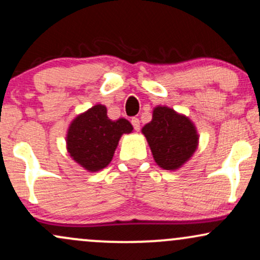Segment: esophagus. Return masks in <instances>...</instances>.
Masks as SVG:
<instances>
[{
  "mask_svg": "<svg viewBox=\"0 0 260 260\" xmlns=\"http://www.w3.org/2000/svg\"><path fill=\"white\" fill-rule=\"evenodd\" d=\"M132 124H133V127H134V129L136 131H139V128H140V121H139V118H137V117H133L132 118Z\"/></svg>",
  "mask_w": 260,
  "mask_h": 260,
  "instance_id": "34e87169",
  "label": "esophagus"
}]
</instances>
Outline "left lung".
I'll list each match as a JSON object with an SVG mask.
<instances>
[{
  "instance_id": "left-lung-1",
  "label": "left lung",
  "mask_w": 260,
  "mask_h": 260,
  "mask_svg": "<svg viewBox=\"0 0 260 260\" xmlns=\"http://www.w3.org/2000/svg\"><path fill=\"white\" fill-rule=\"evenodd\" d=\"M155 162L164 170H178L198 148L197 128L187 116L168 106H156L153 118L142 128Z\"/></svg>"
}]
</instances>
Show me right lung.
Wrapping results in <instances>:
<instances>
[{
    "mask_svg": "<svg viewBox=\"0 0 260 260\" xmlns=\"http://www.w3.org/2000/svg\"><path fill=\"white\" fill-rule=\"evenodd\" d=\"M132 131L129 121L110 120L106 106L98 104L71 122L66 136L67 151L86 171H100L111 162L122 134Z\"/></svg>",
    "mask_w": 260,
    "mask_h": 260,
    "instance_id": "obj_1",
    "label": "right lung"
}]
</instances>
